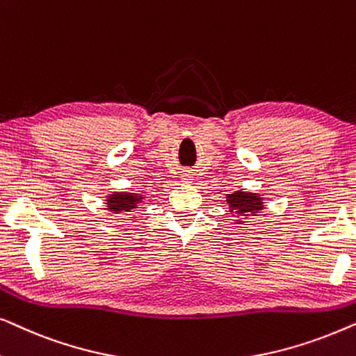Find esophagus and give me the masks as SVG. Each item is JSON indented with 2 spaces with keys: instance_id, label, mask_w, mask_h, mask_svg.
Returning <instances> with one entry per match:
<instances>
[{
  "instance_id": "esophagus-1",
  "label": "esophagus",
  "mask_w": 356,
  "mask_h": 356,
  "mask_svg": "<svg viewBox=\"0 0 356 356\" xmlns=\"http://www.w3.org/2000/svg\"><path fill=\"white\" fill-rule=\"evenodd\" d=\"M181 179L184 183H189L191 181V177H189V173H183V177H181Z\"/></svg>"
}]
</instances>
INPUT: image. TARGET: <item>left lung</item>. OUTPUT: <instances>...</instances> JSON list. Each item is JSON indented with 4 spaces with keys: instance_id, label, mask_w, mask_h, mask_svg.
Here are the masks:
<instances>
[{
    "instance_id": "8db88e82",
    "label": "left lung",
    "mask_w": 356,
    "mask_h": 356,
    "mask_svg": "<svg viewBox=\"0 0 356 356\" xmlns=\"http://www.w3.org/2000/svg\"><path fill=\"white\" fill-rule=\"evenodd\" d=\"M227 204L230 212L236 213L235 217H250L257 216L262 209H264V199L261 194L250 193V191H235L232 194H227ZM235 223H245L243 218H238Z\"/></svg>"
}]
</instances>
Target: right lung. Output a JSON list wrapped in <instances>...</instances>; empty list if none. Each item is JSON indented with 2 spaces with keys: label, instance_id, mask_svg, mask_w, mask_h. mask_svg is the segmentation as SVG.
<instances>
[{
  "label": "right lung",
  "instance_id": "obj_1",
  "mask_svg": "<svg viewBox=\"0 0 356 356\" xmlns=\"http://www.w3.org/2000/svg\"><path fill=\"white\" fill-rule=\"evenodd\" d=\"M144 201L143 194L138 193H111L110 196H106V209L113 213L121 212H133L138 209V204Z\"/></svg>",
  "mask_w": 356,
  "mask_h": 356
}]
</instances>
